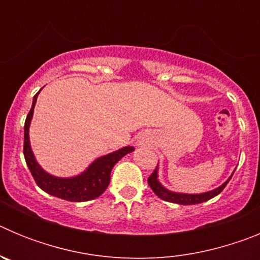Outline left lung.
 <instances>
[{
    "instance_id": "left-lung-1",
    "label": "left lung",
    "mask_w": 260,
    "mask_h": 260,
    "mask_svg": "<svg viewBox=\"0 0 260 260\" xmlns=\"http://www.w3.org/2000/svg\"><path fill=\"white\" fill-rule=\"evenodd\" d=\"M234 173V172H233ZM232 173V176H233ZM232 176L229 177L228 180L225 181L222 185H220L219 187L216 189L210 190V191L201 192V194H186V192H176L172 191V190H168L165 186H162V183L158 181V164L156 167V169L153 171V173L148 177V185L152 189V191L157 195L158 198L162 199L165 202H171V203H177V204H183V206H189V204H198L203 203V202H207L210 199H212L213 197L219 195L220 192L224 190V187L226 186V183L231 181Z\"/></svg>"
}]
</instances>
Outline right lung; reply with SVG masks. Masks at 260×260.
Wrapping results in <instances>:
<instances>
[{
	"label": "right lung",
	"instance_id": "right-lung-1",
	"mask_svg": "<svg viewBox=\"0 0 260 260\" xmlns=\"http://www.w3.org/2000/svg\"><path fill=\"white\" fill-rule=\"evenodd\" d=\"M41 91V89H40ZM39 91L32 100V107L29 113L27 114L24 122V146L23 153L26 158L27 167L31 172L34 180L41 190L48 194L65 199L70 202H87L96 199L107 190L110 182V172L113 169L117 161H119L127 153L134 151L133 146H126L119 150L110 152L108 155L100 156L88 165L86 171L74 177H57L45 172L40 167L36 157L32 152L31 142H29V125L34 117V108L36 105Z\"/></svg>",
	"mask_w": 260,
	"mask_h": 260
}]
</instances>
